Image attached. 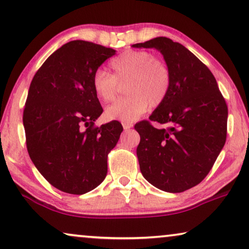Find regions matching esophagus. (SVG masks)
I'll return each instance as SVG.
<instances>
[{
	"mask_svg": "<svg viewBox=\"0 0 249 249\" xmlns=\"http://www.w3.org/2000/svg\"><path fill=\"white\" fill-rule=\"evenodd\" d=\"M122 125H124V129L125 131H127V130H129V129H131V128H132V124H124Z\"/></svg>",
	"mask_w": 249,
	"mask_h": 249,
	"instance_id": "34e87169",
	"label": "esophagus"
}]
</instances>
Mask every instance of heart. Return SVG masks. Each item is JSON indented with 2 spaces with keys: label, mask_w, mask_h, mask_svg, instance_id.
<instances>
[{
  "label": "heart",
  "mask_w": 249,
  "mask_h": 249,
  "mask_svg": "<svg viewBox=\"0 0 249 249\" xmlns=\"http://www.w3.org/2000/svg\"><path fill=\"white\" fill-rule=\"evenodd\" d=\"M113 74L98 70L93 74L92 85L95 94L103 102L116 99L119 83H127L128 96L107 107L106 117L110 120L132 122L166 99L171 88V71L167 65L155 59L147 52L129 50L110 62Z\"/></svg>",
  "instance_id": "b5f03b06"
}]
</instances>
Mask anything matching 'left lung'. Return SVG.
Wrapping results in <instances>:
<instances>
[{"mask_svg":"<svg viewBox=\"0 0 249 249\" xmlns=\"http://www.w3.org/2000/svg\"><path fill=\"white\" fill-rule=\"evenodd\" d=\"M133 48H154L171 71V88L149 117L135 125L140 135V172L151 185L169 193L196 186L208 175L226 142L228 107L210 70L184 46L157 37Z\"/></svg>","mask_w":249,"mask_h":249,"instance_id":"1","label":"left lung"}]
</instances>
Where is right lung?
<instances>
[{"label":"right lung","instance_id":"obj_1","mask_svg":"<svg viewBox=\"0 0 249 249\" xmlns=\"http://www.w3.org/2000/svg\"><path fill=\"white\" fill-rule=\"evenodd\" d=\"M116 50L73 40L53 53L32 78L23 111L32 163L53 186L88 193L107 173V154L122 130L119 121L93 127L103 112L93 74Z\"/></svg>","mask_w":249,"mask_h":249}]
</instances>
